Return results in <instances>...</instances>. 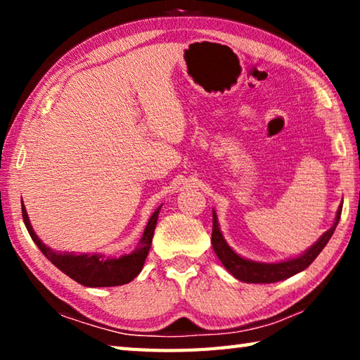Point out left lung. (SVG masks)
Here are the masks:
<instances>
[{
  "mask_svg": "<svg viewBox=\"0 0 360 360\" xmlns=\"http://www.w3.org/2000/svg\"><path fill=\"white\" fill-rule=\"evenodd\" d=\"M341 208H343V206H340L338 208L332 229H328L326 233L308 249L307 252H303L302 255H298V257L290 259V260L278 262V264H260V262H252V260L240 257V255L236 254L233 249L227 245V243H225L221 230H219L216 211H212L211 245L219 260L222 262V265L227 268V270L236 279H240V281L255 283V284H270V283L283 281V279H288L290 276L297 275V273L303 271L304 268H308L313 264V260L318 257L319 252L326 248L328 240H330V236L333 235L335 229H337L340 216H341Z\"/></svg>",
  "mask_w": 360,
  "mask_h": 360,
  "instance_id": "1",
  "label": "left lung"
}]
</instances>
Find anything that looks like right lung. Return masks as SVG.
<instances>
[{"mask_svg":"<svg viewBox=\"0 0 360 360\" xmlns=\"http://www.w3.org/2000/svg\"><path fill=\"white\" fill-rule=\"evenodd\" d=\"M162 206L154 211L150 216L148 225H146L144 233L139 240L138 246L131 254H125L122 257L112 259L106 257L103 254H75V252H57L46 246L30 224L25 206L22 202V217L25 222L32 240L36 243V246L41 249V252L56 265L58 270H62L66 276L75 279L76 283L87 285V288H111V285H122L130 283L135 279L139 271L143 270V265L148 257L149 249L152 245V236L157 225V217L160 212Z\"/></svg>","mask_w":360,"mask_h":360,"instance_id":"add662e5","label":"right lung"}]
</instances>
